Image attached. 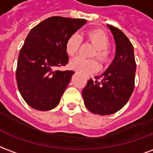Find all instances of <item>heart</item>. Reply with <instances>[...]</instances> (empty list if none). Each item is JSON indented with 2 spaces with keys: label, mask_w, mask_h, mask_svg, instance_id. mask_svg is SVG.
<instances>
[{
  "label": "heart",
  "mask_w": 153,
  "mask_h": 153,
  "mask_svg": "<svg viewBox=\"0 0 153 153\" xmlns=\"http://www.w3.org/2000/svg\"><path fill=\"white\" fill-rule=\"evenodd\" d=\"M86 38L96 47L93 56H97L100 62L106 63L109 60V52L107 48L109 46V38L101 30H91L86 33ZM80 45V37L76 33L72 34L66 41L65 50L68 56H73L78 53ZM70 67L83 73H93L99 69V64L96 59H85L82 56H76L70 61Z\"/></svg>",
  "instance_id": "obj_1"
}]
</instances>
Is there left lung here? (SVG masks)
<instances>
[{"label":"left lung","instance_id":"obj_1","mask_svg":"<svg viewBox=\"0 0 153 153\" xmlns=\"http://www.w3.org/2000/svg\"><path fill=\"white\" fill-rule=\"evenodd\" d=\"M107 26L117 45L115 57L105 72L96 80H88L82 91L86 108L102 116L113 114L127 104L134 89L137 68L134 49L128 38L119 28Z\"/></svg>","mask_w":153,"mask_h":153}]
</instances>
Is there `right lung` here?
Returning a JSON list of instances; mask_svg holds the SVG:
<instances>
[{
  "instance_id": "obj_1",
  "label": "right lung",
  "mask_w": 153,
  "mask_h": 153,
  "mask_svg": "<svg viewBox=\"0 0 153 153\" xmlns=\"http://www.w3.org/2000/svg\"><path fill=\"white\" fill-rule=\"evenodd\" d=\"M85 23L84 19L52 16L29 32L19 53L16 77L30 107L48 111L58 105L74 72L55 68L68 64L66 41Z\"/></svg>"
}]
</instances>
